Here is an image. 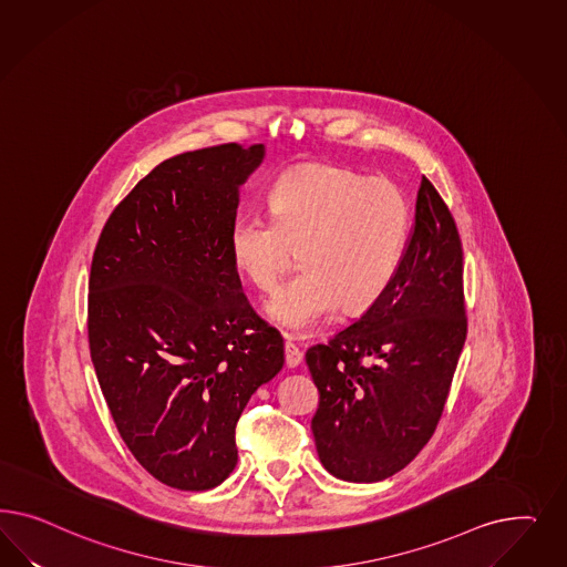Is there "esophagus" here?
Here are the masks:
<instances>
[{"instance_id": "esophagus-1", "label": "esophagus", "mask_w": 567, "mask_h": 567, "mask_svg": "<svg viewBox=\"0 0 567 567\" xmlns=\"http://www.w3.org/2000/svg\"><path fill=\"white\" fill-rule=\"evenodd\" d=\"M301 360H303V353L299 351V347L292 343L291 339H287L285 341V363H287V368H297Z\"/></svg>"}]
</instances>
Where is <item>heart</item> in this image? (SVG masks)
<instances>
[{
    "label": "heart",
    "mask_w": 567,
    "mask_h": 567,
    "mask_svg": "<svg viewBox=\"0 0 567 567\" xmlns=\"http://www.w3.org/2000/svg\"><path fill=\"white\" fill-rule=\"evenodd\" d=\"M410 235V206L395 183L313 164L287 172L270 190V216L249 212L228 230V256L259 292H272L299 258L306 270L268 303L291 332L372 308L391 287Z\"/></svg>",
    "instance_id": "1"
}]
</instances>
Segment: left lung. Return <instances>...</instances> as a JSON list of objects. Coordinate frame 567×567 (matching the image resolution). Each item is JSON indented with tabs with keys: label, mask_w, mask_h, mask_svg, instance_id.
<instances>
[{
	"label": "left lung",
	"mask_w": 567,
	"mask_h": 567,
	"mask_svg": "<svg viewBox=\"0 0 567 567\" xmlns=\"http://www.w3.org/2000/svg\"><path fill=\"white\" fill-rule=\"evenodd\" d=\"M465 337L460 230L422 176L391 287L355 324L306 353L320 395L311 432L332 476L384 481L412 462L443 415Z\"/></svg>",
	"instance_id": "left-lung-1"
}]
</instances>
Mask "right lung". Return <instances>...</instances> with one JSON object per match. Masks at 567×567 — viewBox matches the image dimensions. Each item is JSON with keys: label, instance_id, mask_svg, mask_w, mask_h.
<instances>
[{"label": "right lung", "instance_id": "right-lung-1", "mask_svg": "<svg viewBox=\"0 0 567 567\" xmlns=\"http://www.w3.org/2000/svg\"><path fill=\"white\" fill-rule=\"evenodd\" d=\"M261 157L259 143H224L162 162L93 251L86 334L103 399L138 464L172 488L228 478L240 413L285 363L228 256L239 187Z\"/></svg>", "mask_w": 567, "mask_h": 567}]
</instances>
